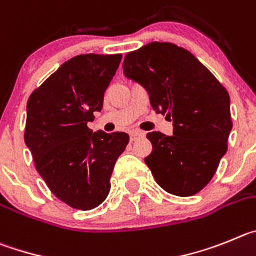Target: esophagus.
<instances>
[{
	"instance_id": "esophagus-1",
	"label": "esophagus",
	"mask_w": 256,
	"mask_h": 256,
	"mask_svg": "<svg viewBox=\"0 0 256 256\" xmlns=\"http://www.w3.org/2000/svg\"><path fill=\"white\" fill-rule=\"evenodd\" d=\"M142 136V132H140V131H132V132H130V140L131 142H134V140H136L138 138Z\"/></svg>"
}]
</instances>
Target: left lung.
<instances>
[{"instance_id":"8db88e82","label":"left lung","mask_w":256,"mask_h":256,"mask_svg":"<svg viewBox=\"0 0 256 256\" xmlns=\"http://www.w3.org/2000/svg\"><path fill=\"white\" fill-rule=\"evenodd\" d=\"M124 75L148 92L156 114L172 121L174 135L146 134L153 149L144 160L170 194L199 192L217 171L232 128L230 96L188 50L152 42L125 56Z\"/></svg>"}]
</instances>
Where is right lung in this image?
<instances>
[{"mask_svg": "<svg viewBox=\"0 0 256 256\" xmlns=\"http://www.w3.org/2000/svg\"><path fill=\"white\" fill-rule=\"evenodd\" d=\"M121 54H80L64 62L26 104L25 144L38 174L68 206L89 210L102 204L112 171L128 142L126 132L88 128L100 112Z\"/></svg>", "mask_w": 256, "mask_h": 256, "instance_id": "add662e5", "label": "right lung"}]
</instances>
